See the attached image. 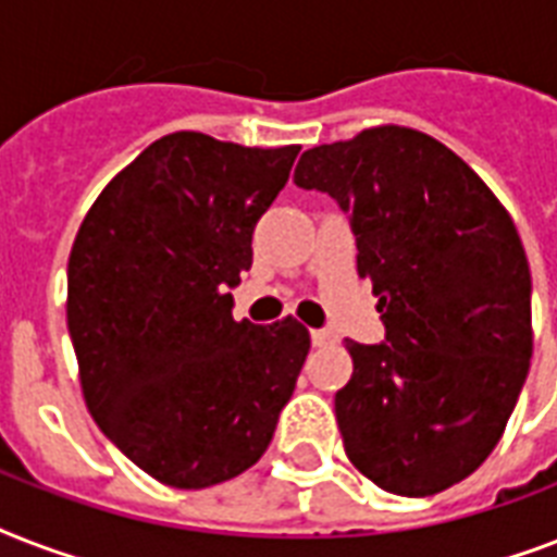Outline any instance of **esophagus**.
Instances as JSON below:
<instances>
[{
    "label": "esophagus",
    "mask_w": 557,
    "mask_h": 557,
    "mask_svg": "<svg viewBox=\"0 0 557 557\" xmlns=\"http://www.w3.org/2000/svg\"><path fill=\"white\" fill-rule=\"evenodd\" d=\"M338 341V335L332 330H312V344L314 347H330V344H335Z\"/></svg>",
    "instance_id": "1"
}]
</instances>
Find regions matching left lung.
<instances>
[{"label":"left lung","mask_w":557,"mask_h":557,"mask_svg":"<svg viewBox=\"0 0 557 557\" xmlns=\"http://www.w3.org/2000/svg\"><path fill=\"white\" fill-rule=\"evenodd\" d=\"M295 185L347 213L384 323L381 344L347 341V457L389 494L445 492L483 466L527 381L532 274L515 222L466 161L405 126L306 150Z\"/></svg>","instance_id":"left-lung-1"}]
</instances>
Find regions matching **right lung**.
Here are the masks:
<instances>
[{
  "label": "right lung",
  "instance_id": "right-lung-1",
  "mask_svg": "<svg viewBox=\"0 0 557 557\" xmlns=\"http://www.w3.org/2000/svg\"><path fill=\"white\" fill-rule=\"evenodd\" d=\"M297 152L164 135L77 231L65 314L83 396L107 440L159 483L243 474L295 393L309 330L295 318L236 323L231 288Z\"/></svg>",
  "mask_w": 557,
  "mask_h": 557
}]
</instances>
